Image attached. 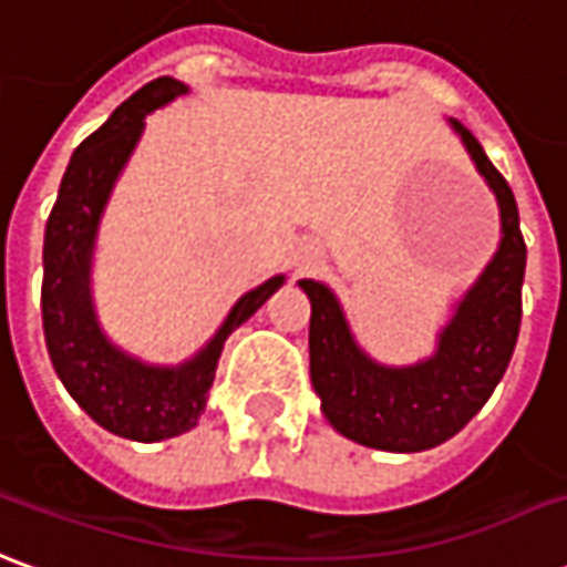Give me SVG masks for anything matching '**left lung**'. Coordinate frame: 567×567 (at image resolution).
<instances>
[{
  "mask_svg": "<svg viewBox=\"0 0 567 567\" xmlns=\"http://www.w3.org/2000/svg\"><path fill=\"white\" fill-rule=\"evenodd\" d=\"M452 127L495 192L501 244L457 302L433 357L415 367H381L357 348L332 290L317 280H299L311 299L308 348L320 409L341 436L381 452H424L452 440L504 379L519 339L525 277L519 207L480 140L455 118Z\"/></svg>",
  "mask_w": 567,
  "mask_h": 567,
  "instance_id": "obj_1",
  "label": "left lung"
}]
</instances>
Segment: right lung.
I'll use <instances>...</instances> for the list:
<instances>
[{
	"instance_id": "add662e5",
	"label": "right lung",
	"mask_w": 567,
	"mask_h": 567,
	"mask_svg": "<svg viewBox=\"0 0 567 567\" xmlns=\"http://www.w3.org/2000/svg\"><path fill=\"white\" fill-rule=\"evenodd\" d=\"M186 91V84L164 75L124 100L110 122L72 152L45 226L42 329L48 357L72 400L100 427L136 443L171 440L198 424L226 339L284 284V275H277L240 296L207 348L179 367H148L103 336L91 299V252L100 216L143 134V118Z\"/></svg>"
}]
</instances>
